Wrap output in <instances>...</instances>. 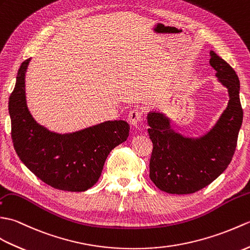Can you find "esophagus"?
Wrapping results in <instances>:
<instances>
[{
  "instance_id": "1",
  "label": "esophagus",
  "mask_w": 250,
  "mask_h": 250,
  "mask_svg": "<svg viewBox=\"0 0 250 250\" xmlns=\"http://www.w3.org/2000/svg\"><path fill=\"white\" fill-rule=\"evenodd\" d=\"M128 122L132 127H136L138 128L142 123V116L141 112L139 110H132L131 112L128 114Z\"/></svg>"
}]
</instances>
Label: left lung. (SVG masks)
Masks as SVG:
<instances>
[{"mask_svg":"<svg viewBox=\"0 0 250 250\" xmlns=\"http://www.w3.org/2000/svg\"><path fill=\"white\" fill-rule=\"evenodd\" d=\"M209 55L217 81L228 90L229 102L208 130L188 137L172 128L171 119L162 111H149L146 115L153 142L149 177L168 193L186 195L202 189L227 169L235 152L243 122L240 80L226 61L212 50Z\"/></svg>","mask_w":250,"mask_h":250,"instance_id":"obj_1","label":"left lung"}]
</instances>
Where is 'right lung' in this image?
Segmentation results:
<instances>
[{"label":"right lung","mask_w":250,"mask_h":250,"mask_svg":"<svg viewBox=\"0 0 250 250\" xmlns=\"http://www.w3.org/2000/svg\"><path fill=\"white\" fill-rule=\"evenodd\" d=\"M31 59L21 64L9 97L14 146L21 162L38 179L65 191H85L102 175L109 153L127 140L125 121H104L73 132L50 130L33 118L26 104L25 75Z\"/></svg>","instance_id":"1"}]
</instances>
